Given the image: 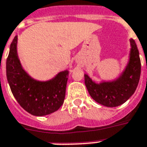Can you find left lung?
<instances>
[{"label":"left lung","instance_id":"1","mask_svg":"<svg viewBox=\"0 0 147 147\" xmlns=\"http://www.w3.org/2000/svg\"><path fill=\"white\" fill-rule=\"evenodd\" d=\"M130 61L121 77L111 82L96 84L85 74V84L91 98L106 107H117L131 97L138 85L141 61L135 41L130 39Z\"/></svg>","mask_w":147,"mask_h":147}]
</instances>
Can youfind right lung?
Listing matches in <instances>:
<instances>
[{
	"mask_svg": "<svg viewBox=\"0 0 147 147\" xmlns=\"http://www.w3.org/2000/svg\"><path fill=\"white\" fill-rule=\"evenodd\" d=\"M14 37L6 61L7 80L14 98L31 115L42 117L57 111L65 97L68 71L61 72L48 82L32 79L21 66Z\"/></svg>",
	"mask_w": 147,
	"mask_h": 147,
	"instance_id": "add662e5",
	"label": "right lung"
}]
</instances>
